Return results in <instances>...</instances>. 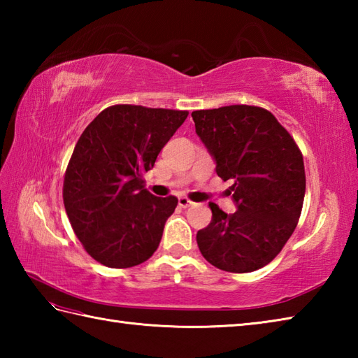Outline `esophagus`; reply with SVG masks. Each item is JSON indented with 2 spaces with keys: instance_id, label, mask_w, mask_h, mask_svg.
Wrapping results in <instances>:
<instances>
[{
  "instance_id": "34e87169",
  "label": "esophagus",
  "mask_w": 358,
  "mask_h": 358,
  "mask_svg": "<svg viewBox=\"0 0 358 358\" xmlns=\"http://www.w3.org/2000/svg\"><path fill=\"white\" fill-rule=\"evenodd\" d=\"M178 204H180L181 208H191V206H194L195 203L189 200L187 196H180V199H178Z\"/></svg>"
}]
</instances>
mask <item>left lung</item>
I'll use <instances>...</instances> for the list:
<instances>
[{"label": "left lung", "instance_id": "left-lung-1", "mask_svg": "<svg viewBox=\"0 0 358 358\" xmlns=\"http://www.w3.org/2000/svg\"><path fill=\"white\" fill-rule=\"evenodd\" d=\"M195 132L234 180L237 210L227 215L209 203L212 220L196 232L201 255L215 268L243 273L275 258L295 231L306 191L301 150L269 110L234 104L192 112Z\"/></svg>", "mask_w": 358, "mask_h": 358}]
</instances>
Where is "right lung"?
Wrapping results in <instances>:
<instances>
[{"label":"right lung","mask_w":358,"mask_h":358,"mask_svg":"<svg viewBox=\"0 0 358 358\" xmlns=\"http://www.w3.org/2000/svg\"><path fill=\"white\" fill-rule=\"evenodd\" d=\"M187 113L115 104L81 134L64 173L63 201L75 235L98 263L132 268L157 250L178 200L152 195L143 175Z\"/></svg>","instance_id":"add662e5"}]
</instances>
